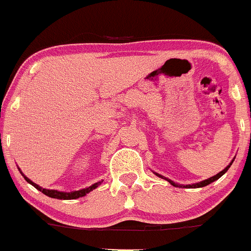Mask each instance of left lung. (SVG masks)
Returning a JSON list of instances; mask_svg holds the SVG:
<instances>
[{
  "label": "left lung",
  "mask_w": 251,
  "mask_h": 251,
  "mask_svg": "<svg viewBox=\"0 0 251 251\" xmlns=\"http://www.w3.org/2000/svg\"><path fill=\"white\" fill-rule=\"evenodd\" d=\"M231 163H233V161H231ZM231 163L229 164L228 166H226V169H224L223 171H221V173L219 174H217L216 176H213V177H211V178H207V180H204V181H201V182H199V183H195V185H187V186H182V185H177V183H175L174 182V181H171V180H168V178H166V180L169 181V182L171 183V185L173 186H175V187H188V188H197V187H204V186H207V185H209V183H212L213 182V181H216V180H218L219 177H221V176H223L224 174L226 173V170H228L229 168H230V165H231ZM157 176H160V177H163V176L161 175H159V174H156Z\"/></svg>",
  "instance_id": "1"
}]
</instances>
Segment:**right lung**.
I'll return each mask as SVG.
<instances>
[{"label":"right lung","mask_w":251,"mask_h":251,"mask_svg":"<svg viewBox=\"0 0 251 251\" xmlns=\"http://www.w3.org/2000/svg\"><path fill=\"white\" fill-rule=\"evenodd\" d=\"M22 175H23V174H22ZM23 177L25 178V181H27V182H29L30 185L34 186L37 190H39L40 192H43L44 195L49 196V197H51V199H58V200H75V199H78V197H82V196H85L86 193L91 192L92 190H95L96 187H99V185L101 183V182H97V183H95V185L90 186V187L83 188V190H80V191H74V192H60V191L47 190V188H42L40 186H38L37 183L32 182V181H30L28 177H25V175H23Z\"/></svg>","instance_id":"1"}]
</instances>
